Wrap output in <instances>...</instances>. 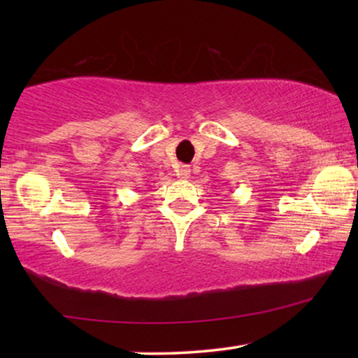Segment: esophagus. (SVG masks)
Masks as SVG:
<instances>
[{
	"instance_id": "34e87169",
	"label": "esophagus",
	"mask_w": 358,
	"mask_h": 358,
	"mask_svg": "<svg viewBox=\"0 0 358 358\" xmlns=\"http://www.w3.org/2000/svg\"><path fill=\"white\" fill-rule=\"evenodd\" d=\"M178 176L180 179H189L190 178V168H189V166H185V164L180 166L179 171H178Z\"/></svg>"
}]
</instances>
